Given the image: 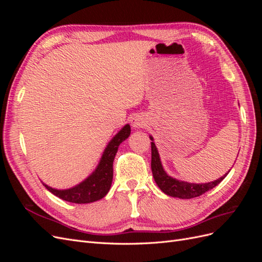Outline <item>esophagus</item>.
Here are the masks:
<instances>
[{"label":"esophagus","mask_w":262,"mask_h":262,"mask_svg":"<svg viewBox=\"0 0 262 262\" xmlns=\"http://www.w3.org/2000/svg\"><path fill=\"white\" fill-rule=\"evenodd\" d=\"M131 125L132 128L134 129H141V128H144L146 126V119L143 115H134L131 118Z\"/></svg>","instance_id":"esophagus-1"}]
</instances>
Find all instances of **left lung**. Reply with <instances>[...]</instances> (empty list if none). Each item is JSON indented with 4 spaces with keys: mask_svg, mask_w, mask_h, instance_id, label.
Listing matches in <instances>:
<instances>
[{
    "mask_svg": "<svg viewBox=\"0 0 262 262\" xmlns=\"http://www.w3.org/2000/svg\"><path fill=\"white\" fill-rule=\"evenodd\" d=\"M149 139L152 140V142H150V146H152V163H150V167H152L153 177L156 185L167 195L180 198V199H191V198L199 196L217 186L227 176L229 170H231L229 169L221 178L214 181L205 182V184H190V182L187 181L172 178L165 171L163 167L160 154H158V149L153 142V137L149 136Z\"/></svg>",
    "mask_w": 262,
    "mask_h": 262,
    "instance_id": "8db88e82",
    "label": "left lung"
}]
</instances>
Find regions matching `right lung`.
<instances>
[{"mask_svg": "<svg viewBox=\"0 0 262 262\" xmlns=\"http://www.w3.org/2000/svg\"><path fill=\"white\" fill-rule=\"evenodd\" d=\"M131 133V128L129 124H125L123 128L119 131L116 136L110 140L108 145L106 146L104 153L100 158L97 167L80 184L69 188V189H54L48 185L43 184V186L49 190L51 193L57 195L60 199L72 202V203H91L104 198L110 187H112L114 169L113 164L115 156L118 152V147L124 140L129 138Z\"/></svg>", "mask_w": 262, "mask_h": 262, "instance_id": "right-lung-1", "label": "right lung"}]
</instances>
